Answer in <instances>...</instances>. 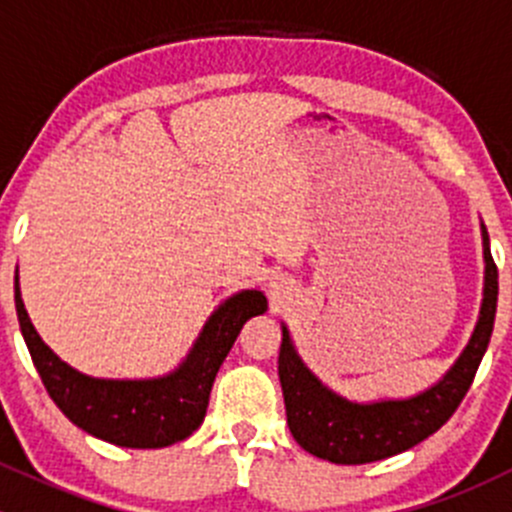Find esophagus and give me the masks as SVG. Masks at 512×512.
Wrapping results in <instances>:
<instances>
[{
    "instance_id": "esophagus-1",
    "label": "esophagus",
    "mask_w": 512,
    "mask_h": 512,
    "mask_svg": "<svg viewBox=\"0 0 512 512\" xmlns=\"http://www.w3.org/2000/svg\"><path fill=\"white\" fill-rule=\"evenodd\" d=\"M282 292H285V287H280V285H272V297H280Z\"/></svg>"
}]
</instances>
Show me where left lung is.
<instances>
[{
  "label": "left lung",
  "instance_id": "1",
  "mask_svg": "<svg viewBox=\"0 0 512 512\" xmlns=\"http://www.w3.org/2000/svg\"><path fill=\"white\" fill-rule=\"evenodd\" d=\"M480 235L485 277L476 329L443 379L421 394L409 399H379L369 404L344 399L309 371L294 349L289 329L282 324L277 371L285 394L289 431L304 451L339 466L384 461L414 448L453 416L466 391L471 389L480 359L488 349L498 307V267L490 255V237L483 223Z\"/></svg>",
  "mask_w": 512,
  "mask_h": 512
}]
</instances>
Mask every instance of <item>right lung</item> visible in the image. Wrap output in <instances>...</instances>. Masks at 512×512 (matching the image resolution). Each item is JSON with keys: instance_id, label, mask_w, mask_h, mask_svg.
<instances>
[{"instance_id": "1", "label": "right lung", "mask_w": 512, "mask_h": 512, "mask_svg": "<svg viewBox=\"0 0 512 512\" xmlns=\"http://www.w3.org/2000/svg\"><path fill=\"white\" fill-rule=\"evenodd\" d=\"M14 304L22 337L61 414L91 436L123 448H163L198 431L208 411L210 389L247 319L267 312L260 289L227 297L208 317L188 356L170 374L156 379H94L41 342L14 277Z\"/></svg>"}]
</instances>
